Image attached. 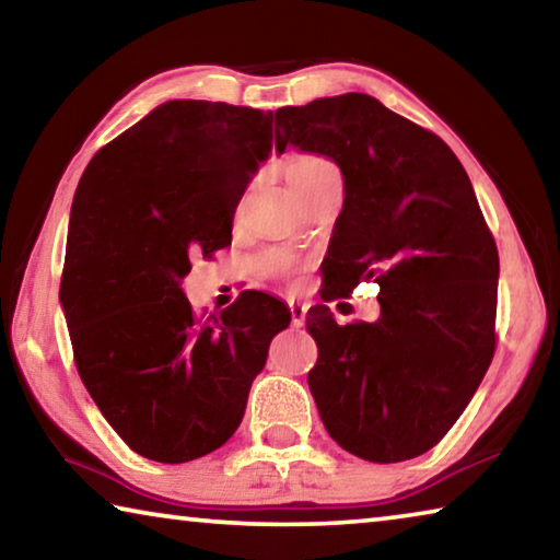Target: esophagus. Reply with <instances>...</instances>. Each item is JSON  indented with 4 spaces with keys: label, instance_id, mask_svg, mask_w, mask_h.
Instances as JSON below:
<instances>
[{
    "label": "esophagus",
    "instance_id": "34e87169",
    "mask_svg": "<svg viewBox=\"0 0 560 560\" xmlns=\"http://www.w3.org/2000/svg\"><path fill=\"white\" fill-rule=\"evenodd\" d=\"M289 311H291V324L293 328H301L306 324V314H308V306L301 301H289Z\"/></svg>",
    "mask_w": 560,
    "mask_h": 560
}]
</instances>
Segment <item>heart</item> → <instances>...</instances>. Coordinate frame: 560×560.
Returning <instances> with one entry per match:
<instances>
[{"label":"heart","instance_id":"1","mask_svg":"<svg viewBox=\"0 0 560 560\" xmlns=\"http://www.w3.org/2000/svg\"><path fill=\"white\" fill-rule=\"evenodd\" d=\"M326 160L320 158H311V155H301V158H293L289 170H306V167H316V165H324Z\"/></svg>","mask_w":560,"mask_h":560}]
</instances>
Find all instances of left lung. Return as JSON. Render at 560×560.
<instances>
[{"instance_id": "1", "label": "left lung", "mask_w": 560, "mask_h": 560, "mask_svg": "<svg viewBox=\"0 0 560 560\" xmlns=\"http://www.w3.org/2000/svg\"><path fill=\"white\" fill-rule=\"evenodd\" d=\"M277 148L324 155L343 175L326 296L381 287L375 324L308 311L320 420L340 447L390 464L438 444L494 358L499 254L457 155L368 93L277 110Z\"/></svg>"}]
</instances>
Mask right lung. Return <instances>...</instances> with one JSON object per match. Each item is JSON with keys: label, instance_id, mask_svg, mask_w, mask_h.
I'll return each instance as SVG.
<instances>
[{"label": "right lung", "instance_id": "1", "mask_svg": "<svg viewBox=\"0 0 560 560\" xmlns=\"http://www.w3.org/2000/svg\"><path fill=\"white\" fill-rule=\"evenodd\" d=\"M271 148V110L177 98L98 150L75 189L59 301L83 385L140 457L183 464L222 447L291 324L261 291L197 320L183 291L189 257L232 242Z\"/></svg>", "mask_w": 560, "mask_h": 560}]
</instances>
